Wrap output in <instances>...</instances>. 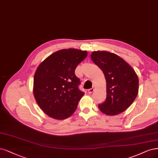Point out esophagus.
Wrapping results in <instances>:
<instances>
[{"mask_svg":"<svg viewBox=\"0 0 158 158\" xmlns=\"http://www.w3.org/2000/svg\"><path fill=\"white\" fill-rule=\"evenodd\" d=\"M94 91V88H91V89H88V93H89V94L93 93Z\"/></svg>","mask_w":158,"mask_h":158,"instance_id":"34e87169","label":"esophagus"}]
</instances>
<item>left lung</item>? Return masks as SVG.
I'll return each instance as SVG.
<instances>
[{
  "instance_id": "obj_1",
  "label": "left lung",
  "mask_w": 158,
  "mask_h": 158,
  "mask_svg": "<svg viewBox=\"0 0 158 158\" xmlns=\"http://www.w3.org/2000/svg\"><path fill=\"white\" fill-rule=\"evenodd\" d=\"M91 58L104 73L106 100L98 107L106 115H116L131 105L139 91V79L130 65L116 54L105 51L92 52Z\"/></svg>"
}]
</instances>
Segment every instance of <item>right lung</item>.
<instances>
[{
  "instance_id": "obj_1",
  "label": "right lung",
  "mask_w": 158,
  "mask_h": 158,
  "mask_svg": "<svg viewBox=\"0 0 158 158\" xmlns=\"http://www.w3.org/2000/svg\"><path fill=\"white\" fill-rule=\"evenodd\" d=\"M88 52L63 49L52 53L38 67L34 76L33 93L41 109L56 119L70 116L84 93L74 71Z\"/></svg>"
}]
</instances>
